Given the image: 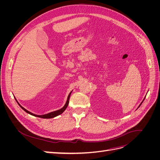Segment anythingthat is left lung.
<instances>
[{"label":"left lung","mask_w":160,"mask_h":160,"mask_svg":"<svg viewBox=\"0 0 160 160\" xmlns=\"http://www.w3.org/2000/svg\"><path fill=\"white\" fill-rule=\"evenodd\" d=\"M144 99H145V98H144V99H143V100H144ZM143 101H142V103H141V104H140V105H139V106H140V105H142V103H143Z\"/></svg>","instance_id":"obj_1"}]
</instances>
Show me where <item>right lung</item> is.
<instances>
[{
  "label": "right lung",
  "instance_id": "right-lung-1",
  "mask_svg": "<svg viewBox=\"0 0 160 160\" xmlns=\"http://www.w3.org/2000/svg\"><path fill=\"white\" fill-rule=\"evenodd\" d=\"M71 92H72V91H71V93L69 94V95H68V98H67V102H66L65 105L63 106V108H62L61 109H59V110H57V111H52V112L49 113H47V114L41 115H35V114H34V113H32L30 112V111H27L26 109H25L24 108H22V106L18 103V101H17V99H16V101H17V103L19 105V106H20V107H21V108L24 111H25V112H27V113L30 114V115H33V116H36V117H38V118H44V119H50V118H55V117H56V116L59 115H60V114H61V113H63V111L66 109V108H67V106H68V104H69V98H70V95H71Z\"/></svg>",
  "mask_w": 160,
  "mask_h": 160
}]
</instances>
